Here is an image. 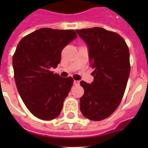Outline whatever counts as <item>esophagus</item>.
I'll use <instances>...</instances> for the list:
<instances>
[{"label":"esophagus","instance_id":"1","mask_svg":"<svg viewBox=\"0 0 148 148\" xmlns=\"http://www.w3.org/2000/svg\"><path fill=\"white\" fill-rule=\"evenodd\" d=\"M74 85H79V84H80V81H75V80H74Z\"/></svg>","mask_w":148,"mask_h":148}]
</instances>
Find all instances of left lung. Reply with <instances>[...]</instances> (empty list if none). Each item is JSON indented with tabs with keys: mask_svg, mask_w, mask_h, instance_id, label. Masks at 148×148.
I'll return each instance as SVG.
<instances>
[{
	"mask_svg": "<svg viewBox=\"0 0 148 148\" xmlns=\"http://www.w3.org/2000/svg\"><path fill=\"white\" fill-rule=\"evenodd\" d=\"M76 31L87 44L95 69L92 83L81 81L84 94L80 109L88 119L101 121L114 112L124 96L131 71L128 47L118 34L101 27Z\"/></svg>",
	"mask_w": 148,
	"mask_h": 148,
	"instance_id": "left-lung-1",
	"label": "left lung"
}]
</instances>
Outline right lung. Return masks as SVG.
Instances as JSON below:
<instances>
[{
    "label": "right lung",
    "instance_id": "add662e5",
    "mask_svg": "<svg viewBox=\"0 0 148 148\" xmlns=\"http://www.w3.org/2000/svg\"><path fill=\"white\" fill-rule=\"evenodd\" d=\"M77 38L74 30L40 28L20 40L13 56L17 90L30 112L39 119H54L62 110L74 80L53 74L61 51Z\"/></svg>",
    "mask_w": 148,
    "mask_h": 148
}]
</instances>
